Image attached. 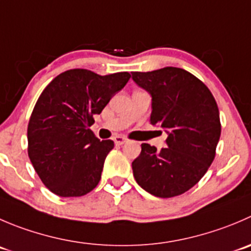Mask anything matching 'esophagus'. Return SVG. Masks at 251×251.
I'll list each match as a JSON object with an SVG mask.
<instances>
[{"label": "esophagus", "instance_id": "34e87169", "mask_svg": "<svg viewBox=\"0 0 251 251\" xmlns=\"http://www.w3.org/2000/svg\"><path fill=\"white\" fill-rule=\"evenodd\" d=\"M126 141H127V138H126L125 136H115V137H114V142H115V145L118 146L124 145Z\"/></svg>", "mask_w": 251, "mask_h": 251}]
</instances>
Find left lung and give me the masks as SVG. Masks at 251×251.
Wrapping results in <instances>:
<instances>
[{
  "label": "left lung",
  "mask_w": 251,
  "mask_h": 251,
  "mask_svg": "<svg viewBox=\"0 0 251 251\" xmlns=\"http://www.w3.org/2000/svg\"><path fill=\"white\" fill-rule=\"evenodd\" d=\"M137 86L152 97L151 124L168 133L167 147L148 143L132 162L133 176L157 198H174L190 190L205 175L221 136L217 103L205 83L190 72L164 67L132 72Z\"/></svg>",
  "instance_id": "1"
}]
</instances>
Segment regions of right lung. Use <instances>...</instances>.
I'll return each mask as SVG.
<instances>
[{
  "label": "right lung",
  "instance_id": "obj_1",
  "mask_svg": "<svg viewBox=\"0 0 251 251\" xmlns=\"http://www.w3.org/2000/svg\"><path fill=\"white\" fill-rule=\"evenodd\" d=\"M130 77L128 72L100 76L69 70L40 94L29 119L28 155L51 193L77 198L98 185L114 142L97 138L89 126Z\"/></svg>",
  "mask_w": 251,
  "mask_h": 251
}]
</instances>
